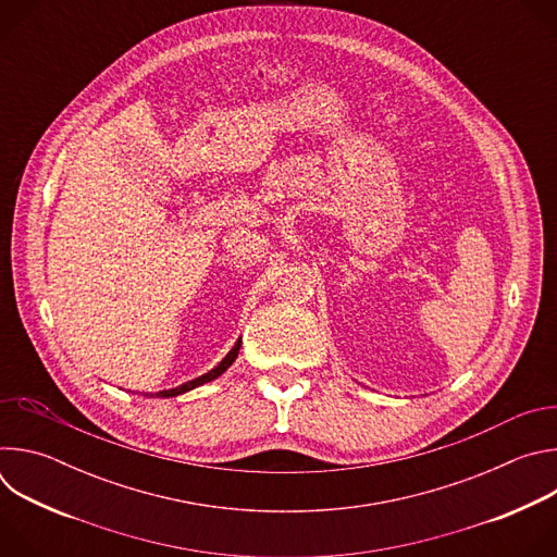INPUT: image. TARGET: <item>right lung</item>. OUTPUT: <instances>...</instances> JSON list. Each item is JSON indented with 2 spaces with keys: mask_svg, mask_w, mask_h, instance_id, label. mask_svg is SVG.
I'll use <instances>...</instances> for the list:
<instances>
[{
  "mask_svg": "<svg viewBox=\"0 0 557 557\" xmlns=\"http://www.w3.org/2000/svg\"><path fill=\"white\" fill-rule=\"evenodd\" d=\"M240 346H243V339H237V342H235V346L226 352V357H224V359H222L213 370H209L207 374H202V376H198V379H194V381H187V383H183V385H178V387L163 389V392H156V394H145V396H161V399H170V396L185 394V392H189V389H194V387H198V385H202V383H209V381L218 379V376H220L222 372H226V368L235 361L237 352H240Z\"/></svg>",
  "mask_w": 557,
  "mask_h": 557,
  "instance_id": "right-lung-1",
  "label": "right lung"
}]
</instances>
